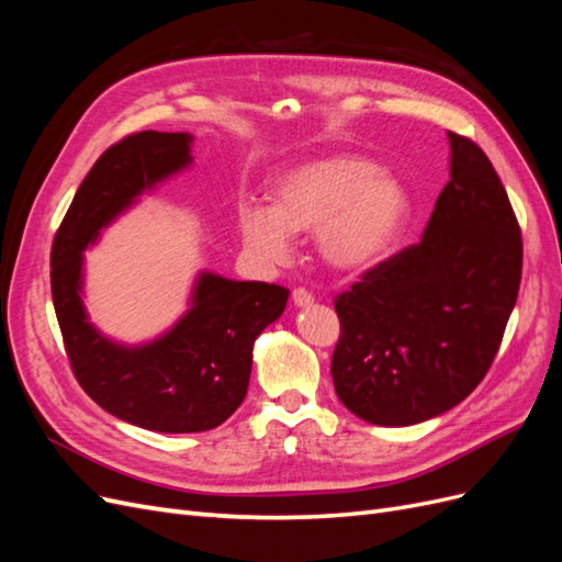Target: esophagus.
I'll return each instance as SVG.
<instances>
[{
    "instance_id": "esophagus-1",
    "label": "esophagus",
    "mask_w": 562,
    "mask_h": 562,
    "mask_svg": "<svg viewBox=\"0 0 562 562\" xmlns=\"http://www.w3.org/2000/svg\"><path fill=\"white\" fill-rule=\"evenodd\" d=\"M314 302V297H312V293L310 291H304V288H295L293 291V304L295 307H310V304Z\"/></svg>"
}]
</instances>
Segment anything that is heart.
<instances>
[{
  "label": "heart",
  "instance_id": "b5f03b06",
  "mask_svg": "<svg viewBox=\"0 0 562 562\" xmlns=\"http://www.w3.org/2000/svg\"><path fill=\"white\" fill-rule=\"evenodd\" d=\"M411 215L405 184L366 157L328 155L277 176L271 206L244 203L239 232L252 258L281 265L291 234H312L321 262L356 274L375 267Z\"/></svg>",
  "mask_w": 562,
  "mask_h": 562
}]
</instances>
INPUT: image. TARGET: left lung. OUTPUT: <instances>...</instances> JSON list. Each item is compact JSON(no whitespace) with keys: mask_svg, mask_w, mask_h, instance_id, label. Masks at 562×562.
I'll use <instances>...</instances> for the list:
<instances>
[{"mask_svg":"<svg viewBox=\"0 0 562 562\" xmlns=\"http://www.w3.org/2000/svg\"><path fill=\"white\" fill-rule=\"evenodd\" d=\"M450 180L422 241L335 300L333 384L378 427L448 413L485 378L516 307L522 239L485 151L448 133Z\"/></svg>","mask_w":562,"mask_h":562,"instance_id":"1","label":"left lung"}]
</instances>
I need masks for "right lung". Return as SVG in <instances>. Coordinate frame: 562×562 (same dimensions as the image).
<instances>
[{"mask_svg": "<svg viewBox=\"0 0 562 562\" xmlns=\"http://www.w3.org/2000/svg\"><path fill=\"white\" fill-rule=\"evenodd\" d=\"M192 143V133L143 131L112 145L79 184L50 250V295L75 378L110 415L159 434L215 429L244 403L255 339L291 295L201 269L190 307L149 342H116L91 323L83 250L143 194L190 168Z\"/></svg>", "mask_w": 562, "mask_h": 562, "instance_id": "add662e5", "label": "right lung"}]
</instances>
